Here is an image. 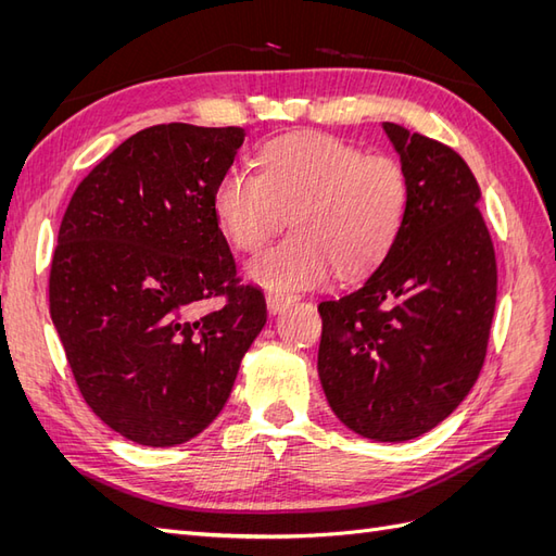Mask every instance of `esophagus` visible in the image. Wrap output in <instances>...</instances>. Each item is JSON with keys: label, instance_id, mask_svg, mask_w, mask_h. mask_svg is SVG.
Wrapping results in <instances>:
<instances>
[{"label": "esophagus", "instance_id": "1", "mask_svg": "<svg viewBox=\"0 0 556 556\" xmlns=\"http://www.w3.org/2000/svg\"><path fill=\"white\" fill-rule=\"evenodd\" d=\"M292 299L294 296L282 294V292H266V308H268V313H278V311L288 306Z\"/></svg>", "mask_w": 556, "mask_h": 556}]
</instances>
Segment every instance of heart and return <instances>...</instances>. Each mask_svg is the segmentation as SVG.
Masks as SVG:
<instances>
[{"label": "heart", "mask_w": 556, "mask_h": 556, "mask_svg": "<svg viewBox=\"0 0 556 556\" xmlns=\"http://www.w3.org/2000/svg\"><path fill=\"white\" fill-rule=\"evenodd\" d=\"M403 162L327 134H288L260 153V176L231 169L213 190V215L233 248L260 250L290 213L294 231L248 266L274 292L364 276L390 255L410 211Z\"/></svg>", "instance_id": "1"}]
</instances>
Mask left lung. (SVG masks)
<instances>
[{
	"instance_id": "8db88e82",
	"label": "left lung",
	"mask_w": 556,
	"mask_h": 556,
	"mask_svg": "<svg viewBox=\"0 0 556 556\" xmlns=\"http://www.w3.org/2000/svg\"><path fill=\"white\" fill-rule=\"evenodd\" d=\"M410 176L401 237L357 290L317 306V374L331 410L364 439H417L459 406L486 355L496 257L468 164L441 141L382 123ZM348 328V342L334 331Z\"/></svg>"
}]
</instances>
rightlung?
Masks as SVG:
<instances>
[{
    "mask_svg": "<svg viewBox=\"0 0 556 556\" xmlns=\"http://www.w3.org/2000/svg\"><path fill=\"white\" fill-rule=\"evenodd\" d=\"M241 127L155 125L80 180L48 278L50 317L92 413L125 439L172 447L220 415L266 301L241 285L213 190ZM220 309L198 315L201 300Z\"/></svg>",
    "mask_w": 556,
    "mask_h": 556,
    "instance_id": "1",
    "label": "right lung"
}]
</instances>
